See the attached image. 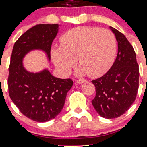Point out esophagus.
Returning <instances> with one entry per match:
<instances>
[{
  "instance_id": "esophagus-1",
  "label": "esophagus",
  "mask_w": 147,
  "mask_h": 147,
  "mask_svg": "<svg viewBox=\"0 0 147 147\" xmlns=\"http://www.w3.org/2000/svg\"><path fill=\"white\" fill-rule=\"evenodd\" d=\"M85 82H86V80H84V79L77 80H76V82L78 83V84H82V83H84Z\"/></svg>"
}]
</instances>
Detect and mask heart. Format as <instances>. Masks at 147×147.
Returning <instances> with one entry per match:
<instances>
[{
    "label": "heart",
    "mask_w": 147,
    "mask_h": 147,
    "mask_svg": "<svg viewBox=\"0 0 147 147\" xmlns=\"http://www.w3.org/2000/svg\"><path fill=\"white\" fill-rule=\"evenodd\" d=\"M61 47L51 50L54 65L63 76L69 74L78 59L77 74L97 77L109 69L115 59L116 39L109 30L78 26L61 37Z\"/></svg>",
    "instance_id": "heart-1"
}]
</instances>
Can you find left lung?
<instances>
[{
    "label": "left lung",
    "instance_id": "left-lung-1",
    "mask_svg": "<svg viewBox=\"0 0 147 147\" xmlns=\"http://www.w3.org/2000/svg\"><path fill=\"white\" fill-rule=\"evenodd\" d=\"M118 43L115 63L106 74L92 80L96 95L92 104L106 119L119 117L134 102L139 86V67L133 47L123 34L110 26Z\"/></svg>",
    "mask_w": 147,
    "mask_h": 147
}]
</instances>
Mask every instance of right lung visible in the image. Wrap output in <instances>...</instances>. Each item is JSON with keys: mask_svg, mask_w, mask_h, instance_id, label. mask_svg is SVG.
<instances>
[{"mask_svg": "<svg viewBox=\"0 0 147 147\" xmlns=\"http://www.w3.org/2000/svg\"><path fill=\"white\" fill-rule=\"evenodd\" d=\"M59 30V24L36 25L22 35L13 48L9 68V94L20 111L37 122H47L59 115L74 82L54 77L47 69L36 73L28 71L24 66L23 59L30 52L41 50L50 61L52 43Z\"/></svg>", "mask_w": 147, "mask_h": 147, "instance_id": "obj_1", "label": "right lung"}]
</instances>
